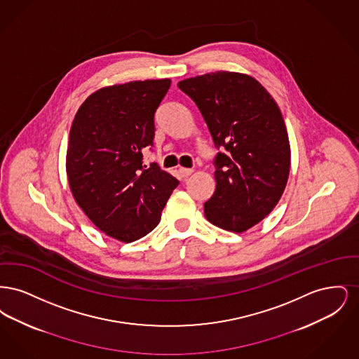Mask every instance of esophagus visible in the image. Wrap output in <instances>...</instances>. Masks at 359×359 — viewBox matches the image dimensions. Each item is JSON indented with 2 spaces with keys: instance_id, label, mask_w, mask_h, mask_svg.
<instances>
[{
  "instance_id": "esophagus-1",
  "label": "esophagus",
  "mask_w": 359,
  "mask_h": 359,
  "mask_svg": "<svg viewBox=\"0 0 359 359\" xmlns=\"http://www.w3.org/2000/svg\"><path fill=\"white\" fill-rule=\"evenodd\" d=\"M192 172L194 171H192L191 168H183V167H180V168H179V173H180L183 177H187V176H189Z\"/></svg>"
}]
</instances>
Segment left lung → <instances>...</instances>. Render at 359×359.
<instances>
[{
	"label": "left lung",
	"instance_id": "8db88e82",
	"mask_svg": "<svg viewBox=\"0 0 359 359\" xmlns=\"http://www.w3.org/2000/svg\"><path fill=\"white\" fill-rule=\"evenodd\" d=\"M199 107L217 148V187L205 203L208 222L243 233L278 203L290 176L287 126L273 97L250 75L217 71L180 81Z\"/></svg>",
	"mask_w": 359,
	"mask_h": 359
}]
</instances>
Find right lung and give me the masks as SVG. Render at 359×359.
Returning <instances> with one entry per match:
<instances>
[{
  "label": "right lung",
  "mask_w": 359,
  "mask_h": 359,
  "mask_svg": "<svg viewBox=\"0 0 359 359\" xmlns=\"http://www.w3.org/2000/svg\"><path fill=\"white\" fill-rule=\"evenodd\" d=\"M171 79L106 86L86 98L69 130L66 171L75 202L101 231L121 242L151 233L179 182L142 167L154 145V111Z\"/></svg>",
  "instance_id": "1"
}]
</instances>
